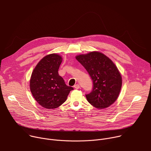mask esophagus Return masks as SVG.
Masks as SVG:
<instances>
[{"label": "esophagus", "instance_id": "1", "mask_svg": "<svg viewBox=\"0 0 151 151\" xmlns=\"http://www.w3.org/2000/svg\"><path fill=\"white\" fill-rule=\"evenodd\" d=\"M74 88L75 89H79L80 88V86H79V84H76V85H74Z\"/></svg>", "mask_w": 151, "mask_h": 151}]
</instances>
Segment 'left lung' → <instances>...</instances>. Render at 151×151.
<instances>
[{
  "label": "left lung",
  "mask_w": 151,
  "mask_h": 151,
  "mask_svg": "<svg viewBox=\"0 0 151 151\" xmlns=\"http://www.w3.org/2000/svg\"><path fill=\"white\" fill-rule=\"evenodd\" d=\"M76 59L89 73L93 83L88 101L98 109L110 106L118 99L122 87L121 75L113 61L104 54L93 51L77 55Z\"/></svg>",
  "instance_id": "8db88e82"
}]
</instances>
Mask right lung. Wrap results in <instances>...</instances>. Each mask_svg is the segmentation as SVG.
Instances as JSON below:
<instances>
[{
    "label": "right lung",
    "instance_id": "add662e5",
    "mask_svg": "<svg viewBox=\"0 0 151 151\" xmlns=\"http://www.w3.org/2000/svg\"><path fill=\"white\" fill-rule=\"evenodd\" d=\"M62 61L57 54L46 55L37 63L30 81L31 93L36 101L44 108L55 109L65 101L71 90L58 71Z\"/></svg>",
    "mask_w": 151,
    "mask_h": 151
}]
</instances>
